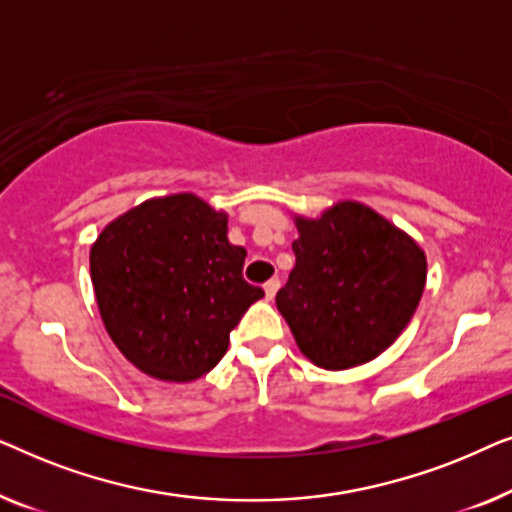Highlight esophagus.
Returning a JSON list of instances; mask_svg holds the SVG:
<instances>
[{
	"instance_id": "esophagus-1",
	"label": "esophagus",
	"mask_w": 512,
	"mask_h": 512,
	"mask_svg": "<svg viewBox=\"0 0 512 512\" xmlns=\"http://www.w3.org/2000/svg\"><path fill=\"white\" fill-rule=\"evenodd\" d=\"M263 289H265V298L272 300L275 298V293L279 291V279H270V282H265Z\"/></svg>"
}]
</instances>
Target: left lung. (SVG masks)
I'll use <instances>...</instances> for the list:
<instances>
[{
  "instance_id": "left-lung-1",
  "label": "left lung",
  "mask_w": 512,
  "mask_h": 512,
  "mask_svg": "<svg viewBox=\"0 0 512 512\" xmlns=\"http://www.w3.org/2000/svg\"><path fill=\"white\" fill-rule=\"evenodd\" d=\"M296 226V268L275 300L300 352L326 370L380 356L417 310L424 251L359 202H340Z\"/></svg>"
}]
</instances>
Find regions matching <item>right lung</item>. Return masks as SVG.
I'll return each instance as SVG.
<instances>
[{
    "mask_svg": "<svg viewBox=\"0 0 512 512\" xmlns=\"http://www.w3.org/2000/svg\"><path fill=\"white\" fill-rule=\"evenodd\" d=\"M244 256L228 242L226 214L191 193L146 200L111 221L90 249V277L125 359L158 380L209 373L265 296L242 277Z\"/></svg>",
    "mask_w": 512,
    "mask_h": 512,
    "instance_id": "right-lung-1",
    "label": "right lung"
}]
</instances>
